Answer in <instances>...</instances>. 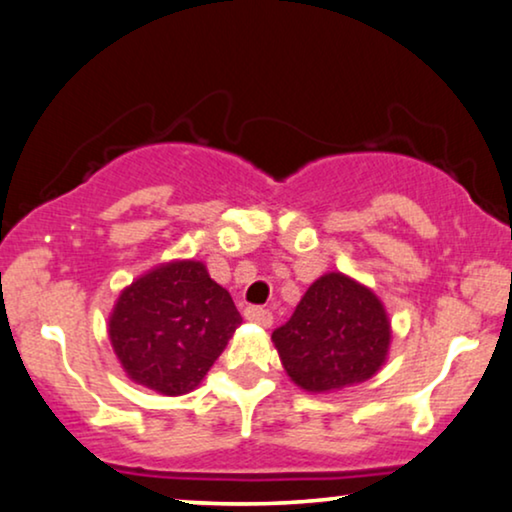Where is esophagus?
<instances>
[{"label": "esophagus", "instance_id": "esophagus-1", "mask_svg": "<svg viewBox=\"0 0 512 512\" xmlns=\"http://www.w3.org/2000/svg\"><path fill=\"white\" fill-rule=\"evenodd\" d=\"M243 316L248 321H255V323H260V326H271V321H274V316H271V312L269 309H264V307H245V312H243Z\"/></svg>", "mask_w": 512, "mask_h": 512}]
</instances>
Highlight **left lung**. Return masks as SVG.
<instances>
[{
  "instance_id": "8db88e82",
  "label": "left lung",
  "mask_w": 512,
  "mask_h": 512,
  "mask_svg": "<svg viewBox=\"0 0 512 512\" xmlns=\"http://www.w3.org/2000/svg\"><path fill=\"white\" fill-rule=\"evenodd\" d=\"M390 338L383 302L340 271L316 278L293 316L271 333L290 380L307 392L373 378L385 364Z\"/></svg>"
}]
</instances>
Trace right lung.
Segmentation results:
<instances>
[{"label": "right lung", "mask_w": 512, "mask_h": 512, "mask_svg": "<svg viewBox=\"0 0 512 512\" xmlns=\"http://www.w3.org/2000/svg\"><path fill=\"white\" fill-rule=\"evenodd\" d=\"M241 321L229 290L203 262L177 260L122 290L108 335L134 383L177 397L196 390Z\"/></svg>", "instance_id": "obj_1"}]
</instances>
